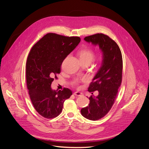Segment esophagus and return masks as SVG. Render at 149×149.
<instances>
[{
  "instance_id": "obj_1",
  "label": "esophagus",
  "mask_w": 149,
  "mask_h": 149,
  "mask_svg": "<svg viewBox=\"0 0 149 149\" xmlns=\"http://www.w3.org/2000/svg\"><path fill=\"white\" fill-rule=\"evenodd\" d=\"M82 94V93H81V92H79V91H77V92H75V93H74V95H76V96H80V95H81Z\"/></svg>"
}]
</instances>
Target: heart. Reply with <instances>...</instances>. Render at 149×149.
Returning a JSON list of instances; mask_svg holds the SVG:
<instances>
[{
	"mask_svg": "<svg viewBox=\"0 0 149 149\" xmlns=\"http://www.w3.org/2000/svg\"><path fill=\"white\" fill-rule=\"evenodd\" d=\"M78 55L80 61H86V62H90L93 59L94 56V52L93 50L88 47L84 48L81 49L78 52ZM102 60V56L100 55L98 58V61H101Z\"/></svg>",
	"mask_w": 149,
	"mask_h": 149,
	"instance_id": "heart-1",
	"label": "heart"
}]
</instances>
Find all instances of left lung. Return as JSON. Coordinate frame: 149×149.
<instances>
[{
	"label": "left lung",
	"mask_w": 149,
	"mask_h": 149,
	"mask_svg": "<svg viewBox=\"0 0 149 149\" xmlns=\"http://www.w3.org/2000/svg\"><path fill=\"white\" fill-rule=\"evenodd\" d=\"M84 40L99 47L102 53L101 64L88 89L91 93L88 106L81 113L90 120H98L108 113L114 102L122 79L123 58L120 49L108 36L97 33L85 38ZM98 91L97 96L93 92Z\"/></svg>",
	"instance_id": "left-lung-1"
}]
</instances>
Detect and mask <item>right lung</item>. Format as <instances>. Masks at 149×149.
Returning a JSON list of instances; mask_svg holds the SVG:
<instances>
[{"label":"right lung","instance_id":"obj_1","mask_svg":"<svg viewBox=\"0 0 149 149\" xmlns=\"http://www.w3.org/2000/svg\"><path fill=\"white\" fill-rule=\"evenodd\" d=\"M80 41L79 37L48 33L31 49L26 62L27 87L34 108L42 117H57L62 110L63 102L72 95L68 88L58 91L51 86L53 78L61 72L63 61Z\"/></svg>","mask_w":149,"mask_h":149}]
</instances>
